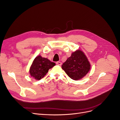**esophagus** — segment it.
Returning a JSON list of instances; mask_svg holds the SVG:
<instances>
[{
  "label": "esophagus",
  "instance_id": "34e87169",
  "mask_svg": "<svg viewBox=\"0 0 120 120\" xmlns=\"http://www.w3.org/2000/svg\"><path fill=\"white\" fill-rule=\"evenodd\" d=\"M56 64L57 65H60V66H61V65H62V63L61 62H60V61L57 62L56 63Z\"/></svg>",
  "mask_w": 120,
  "mask_h": 120
}]
</instances>
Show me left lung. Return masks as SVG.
I'll return each instance as SVG.
<instances>
[{
	"label": "left lung",
	"instance_id": "left-lung-1",
	"mask_svg": "<svg viewBox=\"0 0 120 120\" xmlns=\"http://www.w3.org/2000/svg\"><path fill=\"white\" fill-rule=\"evenodd\" d=\"M91 65L87 57L81 50L72 53L62 65V68L70 78L78 80L85 76L90 71Z\"/></svg>",
	"mask_w": 120,
	"mask_h": 120
}]
</instances>
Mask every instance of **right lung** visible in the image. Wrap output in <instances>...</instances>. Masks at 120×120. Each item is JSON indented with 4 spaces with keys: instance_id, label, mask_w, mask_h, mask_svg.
Masks as SVG:
<instances>
[{
    "instance_id": "right-lung-1",
    "label": "right lung",
    "mask_w": 120,
    "mask_h": 120,
    "mask_svg": "<svg viewBox=\"0 0 120 120\" xmlns=\"http://www.w3.org/2000/svg\"><path fill=\"white\" fill-rule=\"evenodd\" d=\"M55 65L47 58L42 57L40 55L34 59L31 66L29 73L31 76L36 80H40L46 75L50 69Z\"/></svg>"
}]
</instances>
